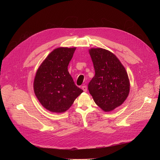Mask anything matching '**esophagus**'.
Wrapping results in <instances>:
<instances>
[{
  "label": "esophagus",
  "instance_id": "1",
  "mask_svg": "<svg viewBox=\"0 0 160 160\" xmlns=\"http://www.w3.org/2000/svg\"><path fill=\"white\" fill-rule=\"evenodd\" d=\"M82 90L84 91V92H87V86H86V85H83V86H82Z\"/></svg>",
  "mask_w": 160,
  "mask_h": 160
}]
</instances>
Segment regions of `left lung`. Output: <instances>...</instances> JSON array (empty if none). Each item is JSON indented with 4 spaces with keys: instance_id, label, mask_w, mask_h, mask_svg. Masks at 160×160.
I'll list each match as a JSON object with an SVG mask.
<instances>
[{
    "instance_id": "1",
    "label": "left lung",
    "mask_w": 160,
    "mask_h": 160,
    "mask_svg": "<svg viewBox=\"0 0 160 160\" xmlns=\"http://www.w3.org/2000/svg\"><path fill=\"white\" fill-rule=\"evenodd\" d=\"M95 70V76L88 85L96 104L105 112L121 106L130 92L127 72L118 58L102 48L88 51Z\"/></svg>"
}]
</instances>
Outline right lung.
Wrapping results in <instances>:
<instances>
[{
    "label": "right lung",
    "instance_id": "add662e5",
    "mask_svg": "<svg viewBox=\"0 0 160 160\" xmlns=\"http://www.w3.org/2000/svg\"><path fill=\"white\" fill-rule=\"evenodd\" d=\"M76 48L54 49L41 63L33 82L35 94L48 111L61 113L69 109L83 90L68 71Z\"/></svg>",
    "mask_w": 160,
    "mask_h": 160
}]
</instances>
